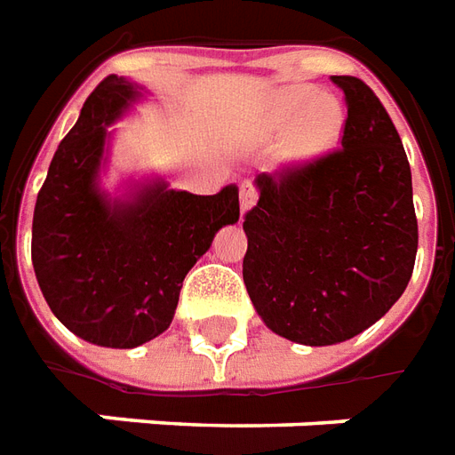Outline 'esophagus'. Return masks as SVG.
I'll return each mask as SVG.
<instances>
[{"label": "esophagus", "mask_w": 455, "mask_h": 455, "mask_svg": "<svg viewBox=\"0 0 455 455\" xmlns=\"http://www.w3.org/2000/svg\"><path fill=\"white\" fill-rule=\"evenodd\" d=\"M254 203H257V191H254L252 186H243L240 188V208H243V212L250 211Z\"/></svg>", "instance_id": "1"}]
</instances>
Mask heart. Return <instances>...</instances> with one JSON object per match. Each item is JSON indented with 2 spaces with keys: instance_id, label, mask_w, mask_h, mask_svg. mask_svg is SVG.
<instances>
[{
  "instance_id": "b5f03b06",
  "label": "heart",
  "mask_w": 455,
  "mask_h": 455,
  "mask_svg": "<svg viewBox=\"0 0 455 455\" xmlns=\"http://www.w3.org/2000/svg\"><path fill=\"white\" fill-rule=\"evenodd\" d=\"M296 119L289 134L286 154L291 161H308L328 151L340 137L343 130V109L333 98L318 95L306 85L282 90L274 98L272 119L276 124H286Z\"/></svg>"
}]
</instances>
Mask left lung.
Masks as SVG:
<instances>
[{
	"mask_svg": "<svg viewBox=\"0 0 455 455\" xmlns=\"http://www.w3.org/2000/svg\"><path fill=\"white\" fill-rule=\"evenodd\" d=\"M347 117L340 147L257 176L244 212L247 294L267 328L301 346L363 333L404 294L419 228L411 169L370 85L333 76Z\"/></svg>",
	"mask_w": 455,
	"mask_h": 455,
	"instance_id": "8db88e82",
	"label": "left lung"
}]
</instances>
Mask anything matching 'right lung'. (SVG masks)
I'll return each mask as SVG.
<instances>
[{
    "label": "right lung",
    "instance_id": "1",
    "mask_svg": "<svg viewBox=\"0 0 455 455\" xmlns=\"http://www.w3.org/2000/svg\"><path fill=\"white\" fill-rule=\"evenodd\" d=\"M140 90L108 76L58 144L38 191L31 262L68 331L105 347H137L171 325L181 284L222 225L240 218L235 186L215 196L154 183L127 203L98 191L108 124Z\"/></svg>",
    "mask_w": 455,
    "mask_h": 455
}]
</instances>
